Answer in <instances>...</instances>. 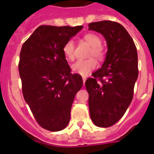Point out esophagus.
<instances>
[{"mask_svg": "<svg viewBox=\"0 0 154 154\" xmlns=\"http://www.w3.org/2000/svg\"><path fill=\"white\" fill-rule=\"evenodd\" d=\"M82 80H83V83H84V85H85V80H86V78H85V77H83V78H82Z\"/></svg>", "mask_w": 154, "mask_h": 154, "instance_id": "1", "label": "esophagus"}]
</instances>
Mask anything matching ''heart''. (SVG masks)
<instances>
[{"label":"heart","mask_w":154,"mask_h":154,"mask_svg":"<svg viewBox=\"0 0 154 154\" xmlns=\"http://www.w3.org/2000/svg\"><path fill=\"white\" fill-rule=\"evenodd\" d=\"M83 39L91 46L89 51V57H94L98 60H101L105 57V50L101 45V40L97 35L94 33H87ZM63 53L68 60H72L75 57V44L72 40H69L63 46ZM97 66L96 60L93 57L85 60H79L72 65V69L76 73L87 76Z\"/></svg>","instance_id":"obj_1"}]
</instances>
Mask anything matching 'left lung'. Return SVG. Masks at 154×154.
<instances>
[{
	"label": "left lung",
	"mask_w": 154,
	"mask_h": 154,
	"mask_svg": "<svg viewBox=\"0 0 154 154\" xmlns=\"http://www.w3.org/2000/svg\"><path fill=\"white\" fill-rule=\"evenodd\" d=\"M89 29L106 40L108 51L100 69L88 78L89 113L97 126H112L130 105L138 77L137 52L134 41L121 24L111 20L90 23Z\"/></svg>",
	"instance_id": "8db88e82"
}]
</instances>
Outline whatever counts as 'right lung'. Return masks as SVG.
<instances>
[{
    "label": "right lung",
    "mask_w": 154,
    "mask_h": 154,
    "mask_svg": "<svg viewBox=\"0 0 154 154\" xmlns=\"http://www.w3.org/2000/svg\"><path fill=\"white\" fill-rule=\"evenodd\" d=\"M83 26L41 25L23 44L18 65L22 93L37 123L52 132L67 126L81 75L71 72L63 46Z\"/></svg>",
    "instance_id": "add662e5"
}]
</instances>
